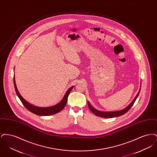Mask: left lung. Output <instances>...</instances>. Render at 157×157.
I'll use <instances>...</instances> for the list:
<instances>
[{
  "label": "left lung",
  "instance_id": "1",
  "mask_svg": "<svg viewBox=\"0 0 157 157\" xmlns=\"http://www.w3.org/2000/svg\"><path fill=\"white\" fill-rule=\"evenodd\" d=\"M140 90H139L138 94L136 95V97H135L134 100L132 101V102L129 105L127 108H125V109L119 111H115V112H101V111H99L97 109H95V108H92V106L90 104V103L88 102V105L89 106V108L90 110L91 111V112H92L94 114H95V115H97L98 117H100L102 118H113V117H120L124 114H125L126 112H128L130 108L132 106V105L134 104L135 101H136V98L138 97L140 92Z\"/></svg>",
  "mask_w": 157,
  "mask_h": 157
}]
</instances>
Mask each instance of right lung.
<instances>
[{
	"label": "right lung",
	"mask_w": 157,
	"mask_h": 157,
	"mask_svg": "<svg viewBox=\"0 0 157 157\" xmlns=\"http://www.w3.org/2000/svg\"><path fill=\"white\" fill-rule=\"evenodd\" d=\"M13 83H14V86H15V89L16 94L18 96V97L19 98L20 100L21 101L23 105L25 106V108L28 110H29L30 112H32L36 115H42V116L51 115L55 114L58 112H60V111H62L67 104L68 95L70 94L71 90H72V88H74V86H72L67 90L65 96L63 98L62 100L58 104L55 105L51 106V107L40 108V107H37V106H35L34 105L30 104L23 98L22 97L20 93L19 92L18 90L17 89L16 85L15 83V77H13Z\"/></svg>",
	"instance_id": "add662e5"
}]
</instances>
